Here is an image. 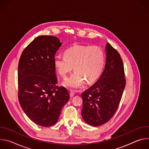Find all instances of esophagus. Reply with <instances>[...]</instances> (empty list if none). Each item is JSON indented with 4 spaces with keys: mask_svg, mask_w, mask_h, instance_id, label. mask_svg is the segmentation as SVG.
Instances as JSON below:
<instances>
[{
    "mask_svg": "<svg viewBox=\"0 0 149 149\" xmlns=\"http://www.w3.org/2000/svg\"><path fill=\"white\" fill-rule=\"evenodd\" d=\"M70 97H74L75 93H74L73 91H71L70 92Z\"/></svg>",
    "mask_w": 149,
    "mask_h": 149,
    "instance_id": "obj_1",
    "label": "esophagus"
}]
</instances>
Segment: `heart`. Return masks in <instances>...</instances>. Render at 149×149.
<instances>
[{
  "mask_svg": "<svg viewBox=\"0 0 149 149\" xmlns=\"http://www.w3.org/2000/svg\"><path fill=\"white\" fill-rule=\"evenodd\" d=\"M105 64V54L97 46L76 45L65 52V56H56L54 65L58 74L67 77L73 68L75 72L62 82L65 87L78 89L83 86L86 80L88 83L95 81L101 74Z\"/></svg>",
  "mask_w": 149,
  "mask_h": 149,
  "instance_id": "heart-1",
  "label": "heart"
}]
</instances>
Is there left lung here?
<instances>
[{"label":"left lung","mask_w":149,"mask_h":149,"mask_svg":"<svg viewBox=\"0 0 149 149\" xmlns=\"http://www.w3.org/2000/svg\"><path fill=\"white\" fill-rule=\"evenodd\" d=\"M106 59L101 75L81 94V115L88 124L97 127L107 123L114 115L125 86L123 62L119 53L107 43Z\"/></svg>","instance_id":"1"}]
</instances>
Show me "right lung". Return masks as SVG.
<instances>
[{"label": "right lung", "mask_w": 149, "mask_h": 149, "mask_svg": "<svg viewBox=\"0 0 149 149\" xmlns=\"http://www.w3.org/2000/svg\"><path fill=\"white\" fill-rule=\"evenodd\" d=\"M61 45L55 36H38L24 49L19 62V104L28 118L42 127L56 124L70 99L65 88L56 86L54 59Z\"/></svg>", "instance_id": "1"}]
</instances>
